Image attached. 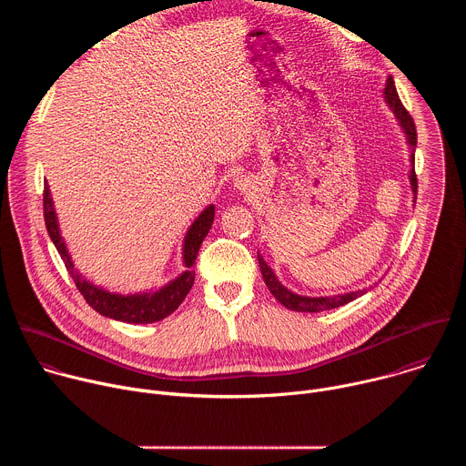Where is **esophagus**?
<instances>
[{"mask_svg": "<svg viewBox=\"0 0 466 466\" xmlns=\"http://www.w3.org/2000/svg\"><path fill=\"white\" fill-rule=\"evenodd\" d=\"M250 184H252V182H250V178H248V177H238V178H236V186H238L239 189H243V191H245V189H248V187H250Z\"/></svg>", "mask_w": 466, "mask_h": 466, "instance_id": "obj_1", "label": "esophagus"}]
</instances>
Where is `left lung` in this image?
Wrapping results in <instances>:
<instances>
[{"instance_id":"obj_1","label":"left lung","mask_w":466,"mask_h":466,"mask_svg":"<svg viewBox=\"0 0 466 466\" xmlns=\"http://www.w3.org/2000/svg\"><path fill=\"white\" fill-rule=\"evenodd\" d=\"M385 101L390 106V110L394 112V116L398 117V121H400L404 132L408 135V142H410L411 149H415L417 147V127H415V121H413L411 114L402 105L400 97H398V92H396L392 77H389L387 85H385ZM411 162H415V157H411ZM410 178H411L413 191L417 193V173H415V167L411 169ZM258 263H259V269H261L265 286L269 288V291L275 295V299L280 304H284L288 309H293V311L317 313V311H324V309H331V308H339V306H343V304L361 297L363 293H367V289H361V291H350V293L336 295V297H302V295H295L293 291H289L288 288H284L279 282V279L275 277V273L271 271L269 265L263 261V258L259 254H258Z\"/></svg>"}]
</instances>
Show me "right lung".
Here are the masks:
<instances>
[{"instance_id": "right-lung-1", "label": "right lung", "mask_w": 466, "mask_h": 466, "mask_svg": "<svg viewBox=\"0 0 466 466\" xmlns=\"http://www.w3.org/2000/svg\"><path fill=\"white\" fill-rule=\"evenodd\" d=\"M214 214H216V207L210 205L205 212H201L195 219V223L189 227L186 239H184V263L187 271L182 273L178 279H175L171 284H167L166 288L155 291V293H142V295H114L108 291H103L96 286H92L90 282L83 280V277L74 269V263L70 259L68 250H66V245L60 238L58 232V225H56V216L53 210V201L49 195V187L47 184H44V221H46V228L47 234L51 238V241L55 243L66 269L72 275L79 293L85 297V300L88 302L90 308H94L97 313L116 319V320H123V322H132V324H147V322H157L166 319L167 315H171L186 299V295L189 293L193 280H195V271L191 269V265L197 259L198 248H201L203 239L207 238L208 230L212 228L214 223Z\"/></svg>"}]
</instances>
